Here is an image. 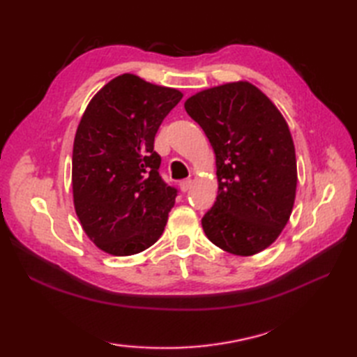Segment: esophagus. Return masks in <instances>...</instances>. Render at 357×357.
Here are the masks:
<instances>
[{"label":"esophagus","mask_w":357,"mask_h":357,"mask_svg":"<svg viewBox=\"0 0 357 357\" xmlns=\"http://www.w3.org/2000/svg\"><path fill=\"white\" fill-rule=\"evenodd\" d=\"M192 184H193L192 179H184V181H181V183H179V187H181V190H183V192H187L188 188L192 187Z\"/></svg>","instance_id":"1"}]
</instances>
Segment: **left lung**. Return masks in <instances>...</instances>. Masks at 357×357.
Here are the masks:
<instances>
[{
    "mask_svg": "<svg viewBox=\"0 0 357 357\" xmlns=\"http://www.w3.org/2000/svg\"><path fill=\"white\" fill-rule=\"evenodd\" d=\"M184 107L216 156L218 196L201 221L204 231L231 255L262 252L287 225L298 184L294 144L284 116L247 81L202 90Z\"/></svg>",
    "mask_w": 357,
    "mask_h": 357,
    "instance_id": "obj_1",
    "label": "left lung"
}]
</instances>
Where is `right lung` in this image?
I'll list each match as a JSON object with an SVG mask.
<instances>
[{"label":"right lung","instance_id":"add662e5","mask_svg":"<svg viewBox=\"0 0 357 357\" xmlns=\"http://www.w3.org/2000/svg\"><path fill=\"white\" fill-rule=\"evenodd\" d=\"M183 93L132 73L107 82L82 115L73 142V204L102 252L136 255L161 236L178 190L159 176L153 150L164 118Z\"/></svg>","mask_w":357,"mask_h":357}]
</instances>
